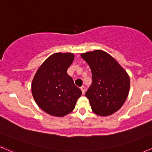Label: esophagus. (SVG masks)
Here are the masks:
<instances>
[{
	"label": "esophagus",
	"mask_w": 152,
	"mask_h": 152,
	"mask_svg": "<svg viewBox=\"0 0 152 152\" xmlns=\"http://www.w3.org/2000/svg\"><path fill=\"white\" fill-rule=\"evenodd\" d=\"M81 90H82V94H85V86H82V87H81Z\"/></svg>",
	"instance_id": "34e87169"
}]
</instances>
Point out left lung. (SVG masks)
<instances>
[{"label":"left lung","mask_w":152,"mask_h":152,"mask_svg":"<svg viewBox=\"0 0 152 152\" xmlns=\"http://www.w3.org/2000/svg\"><path fill=\"white\" fill-rule=\"evenodd\" d=\"M81 56L92 72V85L85 93L92 110L101 116L113 114L123 106L128 96L130 87L128 74L104 50L87 52Z\"/></svg>","instance_id":"1"}]
</instances>
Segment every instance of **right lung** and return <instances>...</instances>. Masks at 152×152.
Wrapping results in <instances>:
<instances>
[{
    "instance_id": "1",
    "label": "right lung",
    "mask_w": 152,
    "mask_h": 152,
    "mask_svg": "<svg viewBox=\"0 0 152 152\" xmlns=\"http://www.w3.org/2000/svg\"><path fill=\"white\" fill-rule=\"evenodd\" d=\"M73 59V53H53L39 67L32 81L35 102L50 115L62 117L71 113L82 94L67 73Z\"/></svg>"
}]
</instances>
